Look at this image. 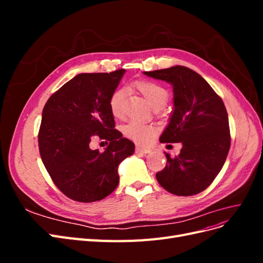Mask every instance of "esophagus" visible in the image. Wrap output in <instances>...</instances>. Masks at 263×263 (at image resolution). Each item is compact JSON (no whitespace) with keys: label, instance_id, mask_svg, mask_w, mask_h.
I'll return each mask as SVG.
<instances>
[{"label":"esophagus","instance_id":"esophagus-1","mask_svg":"<svg viewBox=\"0 0 263 263\" xmlns=\"http://www.w3.org/2000/svg\"><path fill=\"white\" fill-rule=\"evenodd\" d=\"M136 151H137V153H140V154H149V153H151V150L149 148L142 147V146H137L136 147Z\"/></svg>","mask_w":263,"mask_h":263}]
</instances>
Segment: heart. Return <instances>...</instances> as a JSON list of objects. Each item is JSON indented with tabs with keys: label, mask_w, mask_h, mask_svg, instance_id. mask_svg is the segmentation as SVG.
I'll use <instances>...</instances> for the list:
<instances>
[{
	"label": "heart",
	"mask_w": 263,
	"mask_h": 263,
	"mask_svg": "<svg viewBox=\"0 0 263 263\" xmlns=\"http://www.w3.org/2000/svg\"><path fill=\"white\" fill-rule=\"evenodd\" d=\"M134 85L144 95L148 104L153 108L157 106L162 107L169 99L168 91L156 82L141 80L135 82ZM124 97L125 93L122 89H116L109 97L108 106L110 113L116 118H121L124 115ZM123 132L127 138L139 142V144H147L155 136L156 127L154 125L132 121L124 126Z\"/></svg>",
	"instance_id": "1"
}]
</instances>
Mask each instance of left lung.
Wrapping results in <instances>:
<instances>
[{
	"label": "left lung",
	"mask_w": 263,
	"mask_h": 263,
	"mask_svg": "<svg viewBox=\"0 0 263 263\" xmlns=\"http://www.w3.org/2000/svg\"><path fill=\"white\" fill-rule=\"evenodd\" d=\"M144 74L173 87V110L161 142H181L180 154H165V168L156 174L164 190L179 196L202 192L224 165L230 147L227 110L212 86L183 66L146 71Z\"/></svg>",
	"instance_id": "8db88e82"
}]
</instances>
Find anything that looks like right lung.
<instances>
[{
  "instance_id": "right-lung-1",
  "label": "right lung",
  "mask_w": 263,
  "mask_h": 263,
  "mask_svg": "<svg viewBox=\"0 0 263 263\" xmlns=\"http://www.w3.org/2000/svg\"><path fill=\"white\" fill-rule=\"evenodd\" d=\"M125 73H80L53 93L43 109L38 134L46 170L61 192L77 202L101 201L117 187L118 165L135 145L115 129L108 100ZM110 141L104 153L89 147Z\"/></svg>"
}]
</instances>
